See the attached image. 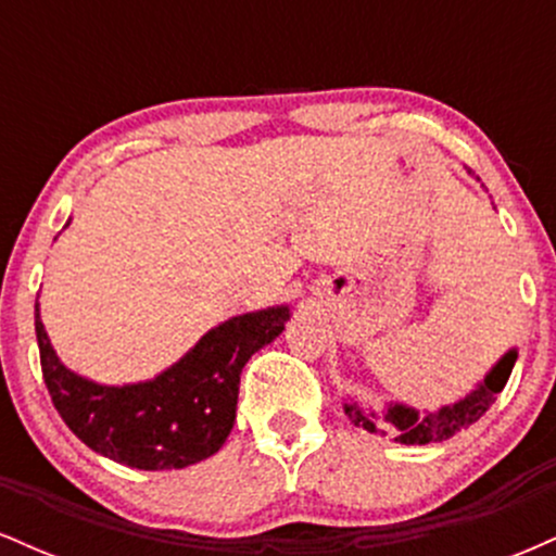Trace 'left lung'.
<instances>
[{"instance_id": "1", "label": "left lung", "mask_w": 556, "mask_h": 556, "mask_svg": "<svg viewBox=\"0 0 556 556\" xmlns=\"http://www.w3.org/2000/svg\"><path fill=\"white\" fill-rule=\"evenodd\" d=\"M515 361H518V353H515V350H509V353L504 355L500 363H496L494 371L483 379L481 387L473 389V392H470L465 400L455 402V405L442 407L439 413L418 416L413 407H402V405L389 407V410L384 413V420L397 429L394 442H400V444L442 442V439H450L452 433L460 431L463 426L476 424V420L489 410V405L494 402V394H500L504 384H507ZM344 413H348V418L353 420L355 426H363L366 431H376L379 418H376L374 413L363 410V407H358V405H344Z\"/></svg>"}]
</instances>
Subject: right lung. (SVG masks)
<instances>
[{
  "label": "right lung",
  "instance_id": "add662e5",
  "mask_svg": "<svg viewBox=\"0 0 556 556\" xmlns=\"http://www.w3.org/2000/svg\"><path fill=\"white\" fill-rule=\"evenodd\" d=\"M287 318L285 305L235 316L154 381L99 387L62 366L36 305L43 384L67 429L99 455L138 470L185 468L227 442L242 366L285 329Z\"/></svg>",
  "mask_w": 556,
  "mask_h": 556
}]
</instances>
